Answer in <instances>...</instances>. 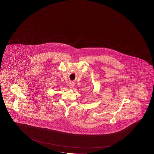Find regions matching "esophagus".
Listing matches in <instances>:
<instances>
[{
	"mask_svg": "<svg viewBox=\"0 0 154 154\" xmlns=\"http://www.w3.org/2000/svg\"><path fill=\"white\" fill-rule=\"evenodd\" d=\"M69 88H70V89H72V88H73V87H74V83L73 82H71L69 83Z\"/></svg>",
	"mask_w": 154,
	"mask_h": 154,
	"instance_id": "obj_1",
	"label": "esophagus"
}]
</instances>
